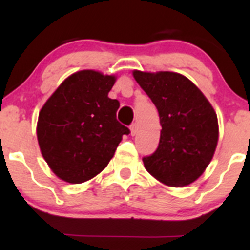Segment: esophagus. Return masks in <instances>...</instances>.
Listing matches in <instances>:
<instances>
[{
	"label": "esophagus",
	"mask_w": 250,
	"mask_h": 250,
	"mask_svg": "<svg viewBox=\"0 0 250 250\" xmlns=\"http://www.w3.org/2000/svg\"><path fill=\"white\" fill-rule=\"evenodd\" d=\"M137 132H138L137 123H132V125H130V134L135 135V134H137Z\"/></svg>",
	"instance_id": "esophagus-1"
}]
</instances>
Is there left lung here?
<instances>
[{
  "mask_svg": "<svg viewBox=\"0 0 250 250\" xmlns=\"http://www.w3.org/2000/svg\"><path fill=\"white\" fill-rule=\"evenodd\" d=\"M148 95L162 125L155 152L143 158L146 170L169 186H186L200 178L218 144V117L203 93L176 72H133Z\"/></svg>",
  "mask_w": 250,
  "mask_h": 250,
  "instance_id": "1",
  "label": "left lung"
}]
</instances>
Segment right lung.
Instances as JSON below:
<instances>
[{
    "mask_svg": "<svg viewBox=\"0 0 250 250\" xmlns=\"http://www.w3.org/2000/svg\"><path fill=\"white\" fill-rule=\"evenodd\" d=\"M116 77L93 70L69 76L39 115L37 139L43 158L62 180L81 184L109 165L130 130L116 118L120 103L107 95Z\"/></svg>",
    "mask_w": 250,
    "mask_h": 250,
    "instance_id": "obj_1",
    "label": "right lung"
}]
</instances>
